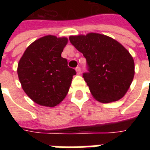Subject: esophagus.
Segmentation results:
<instances>
[{
    "instance_id": "1",
    "label": "esophagus",
    "mask_w": 150,
    "mask_h": 150,
    "mask_svg": "<svg viewBox=\"0 0 150 150\" xmlns=\"http://www.w3.org/2000/svg\"><path fill=\"white\" fill-rule=\"evenodd\" d=\"M75 70L77 71L78 75H80V74H81V68H80V67H77V68H75Z\"/></svg>"
}]
</instances>
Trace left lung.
<instances>
[{
	"label": "left lung",
	"instance_id": "8db88e82",
	"mask_svg": "<svg viewBox=\"0 0 150 150\" xmlns=\"http://www.w3.org/2000/svg\"><path fill=\"white\" fill-rule=\"evenodd\" d=\"M69 40L86 59L88 71L82 76L94 98L102 103L122 98L135 74L129 52L117 41L102 34L71 36Z\"/></svg>",
	"mask_w": 150,
	"mask_h": 150
}]
</instances>
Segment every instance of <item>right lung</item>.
I'll return each mask as SVG.
<instances>
[{
    "instance_id": "1",
    "label": "right lung",
    "mask_w": 150,
    "mask_h": 150,
    "mask_svg": "<svg viewBox=\"0 0 150 150\" xmlns=\"http://www.w3.org/2000/svg\"><path fill=\"white\" fill-rule=\"evenodd\" d=\"M68 39L46 36L27 47L18 64L22 89L37 104L55 107L64 99L75 69L61 57Z\"/></svg>"
}]
</instances>
